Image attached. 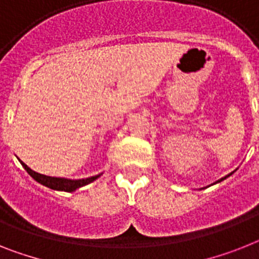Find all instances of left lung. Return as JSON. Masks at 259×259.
I'll use <instances>...</instances> for the list:
<instances>
[{
	"label": "left lung",
	"mask_w": 259,
	"mask_h": 259,
	"mask_svg": "<svg viewBox=\"0 0 259 259\" xmlns=\"http://www.w3.org/2000/svg\"><path fill=\"white\" fill-rule=\"evenodd\" d=\"M234 171H236V170H234ZM234 171H233V172H230V174H229V175H227V177H224V178H221V179H219V180H217V182H214V183H213V184H216V183H220V182H223V180H225V179H227V178H229V177H230V175H232V174H234Z\"/></svg>",
	"instance_id": "1"
}]
</instances>
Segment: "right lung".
I'll return each mask as SVG.
<instances>
[{
    "mask_svg": "<svg viewBox=\"0 0 259 259\" xmlns=\"http://www.w3.org/2000/svg\"><path fill=\"white\" fill-rule=\"evenodd\" d=\"M21 164L23 166L27 172H29L30 177L32 178L34 180H36L38 183H40L42 186L49 187L51 190L55 191H64V192H73L80 187H84L87 184L92 183L97 178L101 177V174L99 175H95V177H89L85 178V179H67V178H56V177H47V175H43V174H39L36 171L31 170L27 164L22 162V160H19Z\"/></svg>",
    "mask_w": 259,
    "mask_h": 259,
    "instance_id": "add662e5",
    "label": "right lung"
}]
</instances>
